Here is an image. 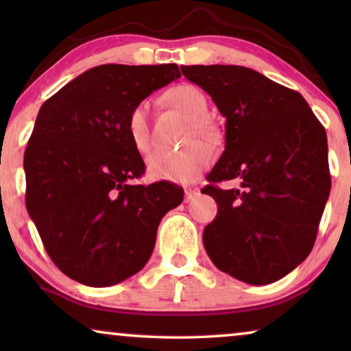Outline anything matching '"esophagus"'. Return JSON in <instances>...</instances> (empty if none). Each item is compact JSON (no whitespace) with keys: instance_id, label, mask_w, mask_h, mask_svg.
<instances>
[{"instance_id":"esophagus-1","label":"esophagus","mask_w":351,"mask_h":351,"mask_svg":"<svg viewBox=\"0 0 351 351\" xmlns=\"http://www.w3.org/2000/svg\"><path fill=\"white\" fill-rule=\"evenodd\" d=\"M199 196V190L198 189H189L185 190V203H191L195 198Z\"/></svg>"}]
</instances>
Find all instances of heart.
<instances>
[{
	"instance_id": "b5f03b06",
	"label": "heart",
	"mask_w": 351,
	"mask_h": 351,
	"mask_svg": "<svg viewBox=\"0 0 351 351\" xmlns=\"http://www.w3.org/2000/svg\"><path fill=\"white\" fill-rule=\"evenodd\" d=\"M165 102L190 119L185 132V142L195 137L204 141H214L217 128L206 117L208 113V99L196 86L180 84L166 90ZM124 131L131 145L138 153H145L150 148V124H148V107L145 102L136 104L129 110ZM213 148L206 143L194 141L186 143L180 150H158L153 152L147 160V172L153 180L177 182L189 184L195 180L210 162H213Z\"/></svg>"
}]
</instances>
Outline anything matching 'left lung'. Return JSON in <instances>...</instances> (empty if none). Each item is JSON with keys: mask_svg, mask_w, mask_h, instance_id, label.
<instances>
[{"mask_svg": "<svg viewBox=\"0 0 351 351\" xmlns=\"http://www.w3.org/2000/svg\"><path fill=\"white\" fill-rule=\"evenodd\" d=\"M214 100L225 121V150L208 180L217 203L203 232L219 270L247 285H270L305 261L330 191L328 137L306 100L239 65L180 66Z\"/></svg>", "mask_w": 351, "mask_h": 351, "instance_id": "left-lung-1", "label": "left lung"}]
</instances>
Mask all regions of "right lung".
<instances>
[{"instance_id":"add662e5","label":"right lung","mask_w":351,"mask_h":351,"mask_svg":"<svg viewBox=\"0 0 351 351\" xmlns=\"http://www.w3.org/2000/svg\"><path fill=\"white\" fill-rule=\"evenodd\" d=\"M177 78L176 64L94 66L38 112L23 156L27 210L52 262L81 285L141 271L161 219L184 199L169 182L131 184L145 165L124 131L129 110Z\"/></svg>"}]
</instances>
